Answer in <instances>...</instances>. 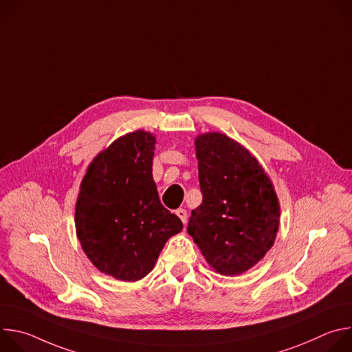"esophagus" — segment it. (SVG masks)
Instances as JSON below:
<instances>
[{
    "mask_svg": "<svg viewBox=\"0 0 352 352\" xmlns=\"http://www.w3.org/2000/svg\"><path fill=\"white\" fill-rule=\"evenodd\" d=\"M175 214L181 219V221L185 224L186 223V220H188V213H186V210L185 209H178L177 212H175Z\"/></svg>",
    "mask_w": 352,
    "mask_h": 352,
    "instance_id": "34e87169",
    "label": "esophagus"
}]
</instances>
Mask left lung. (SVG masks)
Wrapping results in <instances>:
<instances>
[{"mask_svg": "<svg viewBox=\"0 0 352 352\" xmlns=\"http://www.w3.org/2000/svg\"><path fill=\"white\" fill-rule=\"evenodd\" d=\"M204 200L192 210L188 234L220 274L256 265L272 248L280 205L269 177L245 147L223 133L195 142Z\"/></svg>", "mask_w": 352, "mask_h": 352, "instance_id": "8db88e82", "label": "left lung"}]
</instances>
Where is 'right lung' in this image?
I'll list each match as a JSON object with an SVG mask.
<instances>
[{
    "label": "right lung",
    "mask_w": 352,
    "mask_h": 352,
    "mask_svg": "<svg viewBox=\"0 0 352 352\" xmlns=\"http://www.w3.org/2000/svg\"><path fill=\"white\" fill-rule=\"evenodd\" d=\"M156 139L136 131L117 139L90 164L75 223L91 263L117 280L136 281L153 269L182 221L167 210L152 175Z\"/></svg>",
    "instance_id": "obj_1"
}]
</instances>
